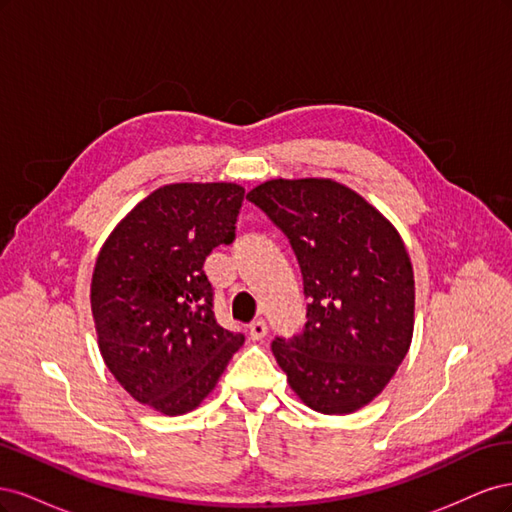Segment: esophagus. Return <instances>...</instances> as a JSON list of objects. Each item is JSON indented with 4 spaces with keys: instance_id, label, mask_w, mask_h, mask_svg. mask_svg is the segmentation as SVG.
Returning a JSON list of instances; mask_svg holds the SVG:
<instances>
[{
    "instance_id": "esophagus-1",
    "label": "esophagus",
    "mask_w": 512,
    "mask_h": 512,
    "mask_svg": "<svg viewBox=\"0 0 512 512\" xmlns=\"http://www.w3.org/2000/svg\"><path fill=\"white\" fill-rule=\"evenodd\" d=\"M247 333H250V337L254 339V342H258V339H262L267 335V322L265 320H256L250 324V329H247Z\"/></svg>"
}]
</instances>
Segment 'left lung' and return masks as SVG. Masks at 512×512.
Here are the masks:
<instances>
[{
    "label": "left lung",
    "mask_w": 512,
    "mask_h": 512,
    "mask_svg": "<svg viewBox=\"0 0 512 512\" xmlns=\"http://www.w3.org/2000/svg\"><path fill=\"white\" fill-rule=\"evenodd\" d=\"M247 198L290 239L309 299L305 331L271 346L277 365L305 406L352 414L382 393L412 342L406 245L374 205L333 179H271Z\"/></svg>",
    "instance_id": "1"
}]
</instances>
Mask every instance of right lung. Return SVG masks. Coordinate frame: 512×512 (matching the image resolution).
I'll return each instance as SVG.
<instances>
[{
  "mask_svg": "<svg viewBox=\"0 0 512 512\" xmlns=\"http://www.w3.org/2000/svg\"><path fill=\"white\" fill-rule=\"evenodd\" d=\"M245 190L237 183H170L123 218L91 275L100 354L138 404L166 416L200 406L243 335L213 316L203 271L213 247L235 239Z\"/></svg>",
  "mask_w": 512,
  "mask_h": 512,
  "instance_id": "1",
  "label": "right lung"
}]
</instances>
